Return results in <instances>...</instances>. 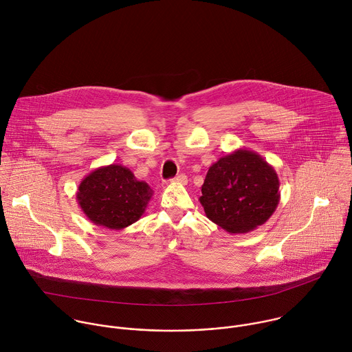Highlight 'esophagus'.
Instances as JSON below:
<instances>
[{
  "label": "esophagus",
  "instance_id": "1",
  "mask_svg": "<svg viewBox=\"0 0 352 352\" xmlns=\"http://www.w3.org/2000/svg\"><path fill=\"white\" fill-rule=\"evenodd\" d=\"M173 182H177V184H186L188 182V177L185 175V174H179V175H177L174 179H173Z\"/></svg>",
  "mask_w": 352,
  "mask_h": 352
}]
</instances>
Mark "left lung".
<instances>
[{"label": "left lung", "instance_id": "left-lung-1", "mask_svg": "<svg viewBox=\"0 0 352 352\" xmlns=\"http://www.w3.org/2000/svg\"><path fill=\"white\" fill-rule=\"evenodd\" d=\"M200 203L210 221L232 234L267 222L280 203V179L259 153L245 148L221 157L206 175Z\"/></svg>", "mask_w": 352, "mask_h": 352}]
</instances>
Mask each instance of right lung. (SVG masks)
Here are the masks:
<instances>
[{
    "label": "right lung",
    "instance_id": "right-lung-1",
    "mask_svg": "<svg viewBox=\"0 0 352 352\" xmlns=\"http://www.w3.org/2000/svg\"><path fill=\"white\" fill-rule=\"evenodd\" d=\"M153 195L151 186L138 181L124 166H102L79 184L76 200L90 222L120 230L137 222Z\"/></svg>",
    "mask_w": 352,
    "mask_h": 352
}]
</instances>
